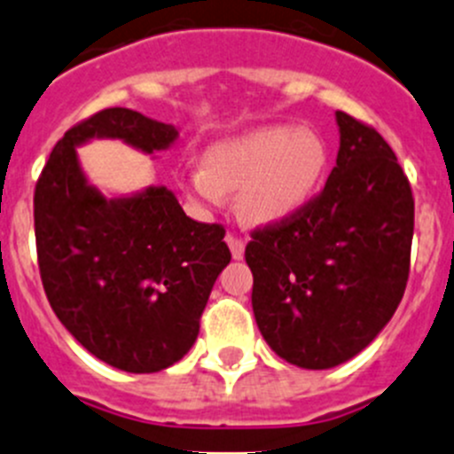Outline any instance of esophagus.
I'll return each instance as SVG.
<instances>
[{
  "instance_id": "1",
  "label": "esophagus",
  "mask_w": 454,
  "mask_h": 454,
  "mask_svg": "<svg viewBox=\"0 0 454 454\" xmlns=\"http://www.w3.org/2000/svg\"><path fill=\"white\" fill-rule=\"evenodd\" d=\"M226 244L228 248H231L232 259H244V248H246L244 239H239V237L235 235H226Z\"/></svg>"
}]
</instances>
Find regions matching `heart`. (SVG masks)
<instances>
[{
	"instance_id": "b5f03b06",
	"label": "heart",
	"mask_w": 454,
	"mask_h": 454,
	"mask_svg": "<svg viewBox=\"0 0 454 454\" xmlns=\"http://www.w3.org/2000/svg\"><path fill=\"white\" fill-rule=\"evenodd\" d=\"M325 166L328 148L315 130L277 124L210 146L204 166L188 170L184 186L206 208H222L228 192H239L241 215L268 226L306 208Z\"/></svg>"
}]
</instances>
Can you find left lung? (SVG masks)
Wrapping results in <instances>:
<instances>
[{
	"label": "left lung",
	"mask_w": 454,
	"mask_h": 454,
	"mask_svg": "<svg viewBox=\"0 0 454 454\" xmlns=\"http://www.w3.org/2000/svg\"><path fill=\"white\" fill-rule=\"evenodd\" d=\"M337 166L288 222L253 232V312L288 364L325 371L362 353L397 310L411 272L415 200L393 148L341 110Z\"/></svg>",
	"instance_id": "8db88e82"
}]
</instances>
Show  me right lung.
Instances as JSON below:
<instances>
[{
  "mask_svg": "<svg viewBox=\"0 0 454 454\" xmlns=\"http://www.w3.org/2000/svg\"><path fill=\"white\" fill-rule=\"evenodd\" d=\"M179 137L137 110L106 108L52 148L35 186V239L51 308L108 366L160 372L195 344L200 319L231 250L219 223L186 217L166 186L106 197L88 184L77 148L121 139L153 155Z\"/></svg>",
  "mask_w": 454,
  "mask_h": 454,
  "instance_id": "right-lung-1",
  "label": "right lung"
}]
</instances>
